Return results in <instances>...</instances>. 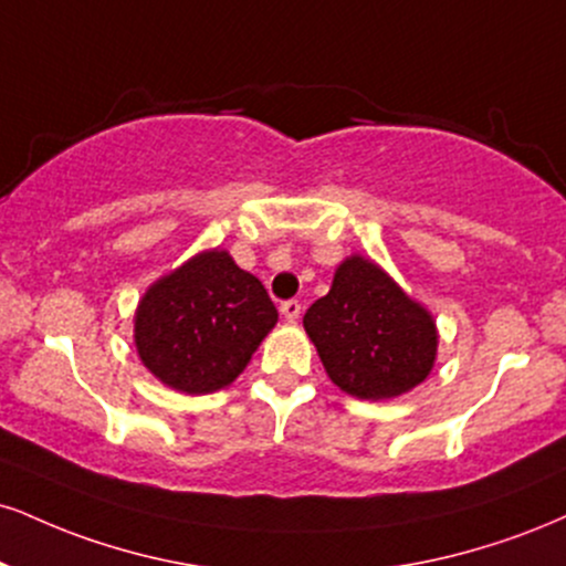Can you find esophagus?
Here are the masks:
<instances>
[{"label": "esophagus", "mask_w": 566, "mask_h": 566, "mask_svg": "<svg viewBox=\"0 0 566 566\" xmlns=\"http://www.w3.org/2000/svg\"><path fill=\"white\" fill-rule=\"evenodd\" d=\"M282 316L287 318V322H297V318H301V311H303V305L297 303V301H284L282 303Z\"/></svg>", "instance_id": "1"}]
</instances>
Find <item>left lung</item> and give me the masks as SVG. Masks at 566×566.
<instances>
[{"mask_svg": "<svg viewBox=\"0 0 566 566\" xmlns=\"http://www.w3.org/2000/svg\"><path fill=\"white\" fill-rule=\"evenodd\" d=\"M303 326L332 382L360 400L413 390L438 356L430 311L364 255L337 265L332 290L305 311Z\"/></svg>", "mask_w": 566, "mask_h": 566, "instance_id": "8db88e82", "label": "left lung"}]
</instances>
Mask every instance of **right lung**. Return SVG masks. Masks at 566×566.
I'll use <instances>...</instances> for the list:
<instances>
[{
  "label": "right lung",
  "mask_w": 566,
  "mask_h": 566,
  "mask_svg": "<svg viewBox=\"0 0 566 566\" xmlns=\"http://www.w3.org/2000/svg\"><path fill=\"white\" fill-rule=\"evenodd\" d=\"M276 318L253 274L227 250H206L145 292L134 316V343L163 385L206 395L240 377Z\"/></svg>",
  "instance_id": "right-lung-1"
}]
</instances>
